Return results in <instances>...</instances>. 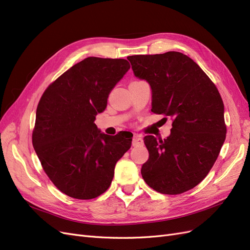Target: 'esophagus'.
I'll return each instance as SVG.
<instances>
[{"instance_id":"esophagus-1","label":"esophagus","mask_w":250,"mask_h":250,"mask_svg":"<svg viewBox=\"0 0 250 250\" xmlns=\"http://www.w3.org/2000/svg\"><path fill=\"white\" fill-rule=\"evenodd\" d=\"M144 143L143 138L141 137L140 134H134L133 138H132V145L133 146H140Z\"/></svg>"}]
</instances>
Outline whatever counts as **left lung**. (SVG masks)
I'll return each mask as SVG.
<instances>
[{
  "instance_id": "obj_1",
  "label": "left lung",
  "mask_w": 250,
  "mask_h": 250,
  "mask_svg": "<svg viewBox=\"0 0 250 250\" xmlns=\"http://www.w3.org/2000/svg\"><path fill=\"white\" fill-rule=\"evenodd\" d=\"M127 59L134 76L149 83L151 111L173 118L167 139L144 138L149 158L142 176L162 194L191 190L206 178L225 141L221 96L201 67L180 52Z\"/></svg>"
}]
</instances>
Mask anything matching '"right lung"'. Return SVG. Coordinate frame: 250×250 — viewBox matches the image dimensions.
I'll use <instances>...</instances> for the list:
<instances>
[{
	"instance_id": "obj_1",
	"label": "right lung",
	"mask_w": 250,
	"mask_h": 250,
	"mask_svg": "<svg viewBox=\"0 0 250 250\" xmlns=\"http://www.w3.org/2000/svg\"><path fill=\"white\" fill-rule=\"evenodd\" d=\"M129 69L126 59L87 57L50 84L37 105L34 150L52 183L70 197L103 194L117 162L131 146V133L108 135L95 124Z\"/></svg>"
}]
</instances>
